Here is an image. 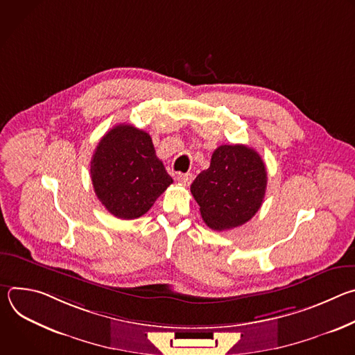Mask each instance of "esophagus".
<instances>
[{
	"mask_svg": "<svg viewBox=\"0 0 355 355\" xmlns=\"http://www.w3.org/2000/svg\"><path fill=\"white\" fill-rule=\"evenodd\" d=\"M192 174H189V173H187V174H178V177H177V180H178V182H181L182 185H189L191 182H192Z\"/></svg>",
	"mask_w": 355,
	"mask_h": 355,
	"instance_id": "esophagus-1",
	"label": "esophagus"
}]
</instances>
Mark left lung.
<instances>
[{"mask_svg":"<svg viewBox=\"0 0 355 355\" xmlns=\"http://www.w3.org/2000/svg\"><path fill=\"white\" fill-rule=\"evenodd\" d=\"M266 189V164L254 148L244 144L219 146L209 168L191 185L202 219L218 232L248 222L259 212Z\"/></svg>","mask_w":355,"mask_h":355,"instance_id":"8db88e82","label":"left lung"}]
</instances>
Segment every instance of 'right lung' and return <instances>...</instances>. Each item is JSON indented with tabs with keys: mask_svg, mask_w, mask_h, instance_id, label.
Returning <instances> with one entry per match:
<instances>
[{
	"mask_svg": "<svg viewBox=\"0 0 355 355\" xmlns=\"http://www.w3.org/2000/svg\"><path fill=\"white\" fill-rule=\"evenodd\" d=\"M89 171L101 204L119 219L140 218L173 184L150 135L125 123L99 140Z\"/></svg>",
	"mask_w": 355,
	"mask_h": 355,
	"instance_id": "obj_1",
	"label": "right lung"
}]
</instances>
